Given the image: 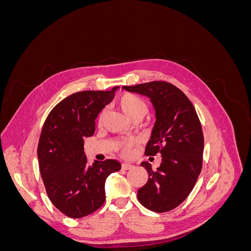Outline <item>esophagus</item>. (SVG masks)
I'll return each mask as SVG.
<instances>
[{
	"label": "esophagus",
	"instance_id": "obj_1",
	"mask_svg": "<svg viewBox=\"0 0 251 251\" xmlns=\"http://www.w3.org/2000/svg\"><path fill=\"white\" fill-rule=\"evenodd\" d=\"M133 166H134V165H132V164H130V163H123V164H121V168H123V170H126V171L133 169Z\"/></svg>",
	"mask_w": 251,
	"mask_h": 251
}]
</instances>
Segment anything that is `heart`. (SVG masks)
I'll list each match as a JSON object with an SVG mask.
<instances>
[{
  "instance_id": "obj_1",
  "label": "heart",
  "mask_w": 251,
  "mask_h": 251,
  "mask_svg": "<svg viewBox=\"0 0 251 251\" xmlns=\"http://www.w3.org/2000/svg\"><path fill=\"white\" fill-rule=\"evenodd\" d=\"M118 107L121 109L127 117L135 120H141L149 112V104L148 102L142 100L141 97L132 94V93H125L121 95L117 100ZM105 111L102 110L98 116V123L101 124L104 117ZM137 143V140L133 137L121 139L118 142V150L121 155L128 156Z\"/></svg>"
}]
</instances>
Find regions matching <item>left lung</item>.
I'll return each instance as SVG.
<instances>
[{
	"label": "left lung",
	"instance_id": "1",
	"mask_svg": "<svg viewBox=\"0 0 251 251\" xmlns=\"http://www.w3.org/2000/svg\"><path fill=\"white\" fill-rule=\"evenodd\" d=\"M123 89L150 97L156 110L157 119L144 154H161L162 161L157 170L147 161L141 163L149 179L138 189V201L151 211H170L191 194L202 170L204 137L200 119L187 96L168 81Z\"/></svg>",
	"mask_w": 251,
	"mask_h": 251
}]
</instances>
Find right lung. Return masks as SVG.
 Here are the masks:
<instances>
[{
    "label": "right lung",
    "mask_w": 251,
    "mask_h": 251,
    "mask_svg": "<svg viewBox=\"0 0 251 251\" xmlns=\"http://www.w3.org/2000/svg\"><path fill=\"white\" fill-rule=\"evenodd\" d=\"M117 89L74 93L58 102L44 123L37 146L40 173L50 201L69 218L100 208L105 179L121 169L114 159L89 164L83 151V139L94 134L96 117Z\"/></svg>",
    "instance_id": "right-lung-1"
}]
</instances>
